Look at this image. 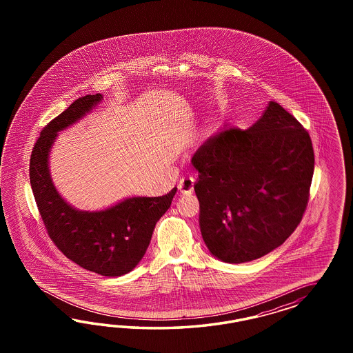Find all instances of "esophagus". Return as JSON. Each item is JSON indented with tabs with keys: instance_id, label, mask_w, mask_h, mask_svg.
<instances>
[{
	"instance_id": "1",
	"label": "esophagus",
	"mask_w": 353,
	"mask_h": 353,
	"mask_svg": "<svg viewBox=\"0 0 353 353\" xmlns=\"http://www.w3.org/2000/svg\"><path fill=\"white\" fill-rule=\"evenodd\" d=\"M179 190L182 194H190L194 190V179L192 177H183L179 182Z\"/></svg>"
}]
</instances>
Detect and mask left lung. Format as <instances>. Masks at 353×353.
<instances>
[{
	"label": "left lung",
	"instance_id": "1",
	"mask_svg": "<svg viewBox=\"0 0 353 353\" xmlns=\"http://www.w3.org/2000/svg\"><path fill=\"white\" fill-rule=\"evenodd\" d=\"M192 167L204 243L230 264L281 246L310 201L314 152L308 130L277 102L248 129L217 132L196 150Z\"/></svg>",
	"mask_w": 353,
	"mask_h": 353
}]
</instances>
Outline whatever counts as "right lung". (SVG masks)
Listing matches in <instances>:
<instances>
[{
	"label": "right lung",
	"instance_id": "add662e5",
	"mask_svg": "<svg viewBox=\"0 0 353 353\" xmlns=\"http://www.w3.org/2000/svg\"><path fill=\"white\" fill-rule=\"evenodd\" d=\"M101 99V94L79 98L43 127L31 154L30 181L48 235L64 256L86 270L118 277L145 255L155 224L171 207L177 188L163 196L129 198L99 212H81L64 202L49 176V151L57 132L85 115Z\"/></svg>",
	"mask_w": 353,
	"mask_h": 353
}]
</instances>
